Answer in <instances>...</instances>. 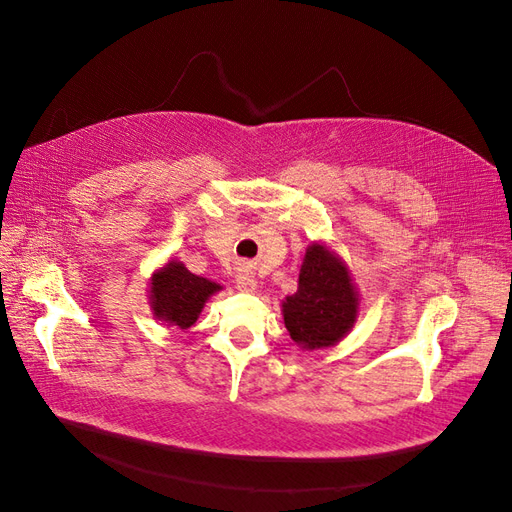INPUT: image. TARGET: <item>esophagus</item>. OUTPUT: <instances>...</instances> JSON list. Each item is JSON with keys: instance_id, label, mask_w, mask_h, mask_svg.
Masks as SVG:
<instances>
[{"instance_id": "34e87169", "label": "esophagus", "mask_w": 512, "mask_h": 512, "mask_svg": "<svg viewBox=\"0 0 512 512\" xmlns=\"http://www.w3.org/2000/svg\"><path fill=\"white\" fill-rule=\"evenodd\" d=\"M235 284H237V288L243 290V292H254V290L258 288V280H256V275H254L252 267L243 265V267L239 269L237 277H235Z\"/></svg>"}]
</instances>
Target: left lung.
Segmentation results:
<instances>
[{
	"mask_svg": "<svg viewBox=\"0 0 512 512\" xmlns=\"http://www.w3.org/2000/svg\"><path fill=\"white\" fill-rule=\"evenodd\" d=\"M359 288L344 258L331 245H307L299 288L282 301L284 324L301 350L337 346L359 318Z\"/></svg>",
	"mask_w": 512,
	"mask_h": 512,
	"instance_id": "obj_1",
	"label": "left lung"
}]
</instances>
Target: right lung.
<instances>
[{
	"label": "right lung",
	"instance_id": "1",
	"mask_svg": "<svg viewBox=\"0 0 512 512\" xmlns=\"http://www.w3.org/2000/svg\"><path fill=\"white\" fill-rule=\"evenodd\" d=\"M222 286L207 277L192 273L181 260L170 258L166 265L151 273L149 307L153 318L166 327L190 329L203 312L205 303L220 292Z\"/></svg>",
	"mask_w": 512,
	"mask_h": 512
}]
</instances>
